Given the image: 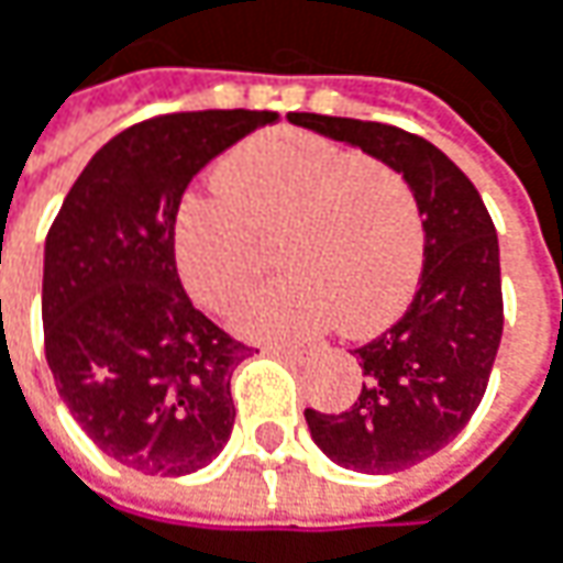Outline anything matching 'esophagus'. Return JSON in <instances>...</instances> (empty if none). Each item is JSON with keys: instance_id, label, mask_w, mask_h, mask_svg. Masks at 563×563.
Instances as JSON below:
<instances>
[{"instance_id": "34e87169", "label": "esophagus", "mask_w": 563, "mask_h": 563, "mask_svg": "<svg viewBox=\"0 0 563 563\" xmlns=\"http://www.w3.org/2000/svg\"><path fill=\"white\" fill-rule=\"evenodd\" d=\"M264 353L274 355V358H302L299 350H289V346H264Z\"/></svg>"}]
</instances>
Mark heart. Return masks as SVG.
Masks as SVG:
<instances>
[{"mask_svg": "<svg viewBox=\"0 0 563 563\" xmlns=\"http://www.w3.org/2000/svg\"><path fill=\"white\" fill-rule=\"evenodd\" d=\"M286 277L235 314L255 340H302L340 321L350 333L387 324L422 264L416 188L384 159L308 132H267L223 159L217 185L176 217L188 292L233 308L261 277L264 242H280Z\"/></svg>", "mask_w": 563, "mask_h": 563, "instance_id": "heart-1", "label": "heart"}]
</instances>
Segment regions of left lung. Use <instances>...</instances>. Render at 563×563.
Here are the masks:
<instances>
[{"label": "left lung", "instance_id": "left-lung-1", "mask_svg": "<svg viewBox=\"0 0 563 563\" xmlns=\"http://www.w3.org/2000/svg\"><path fill=\"white\" fill-rule=\"evenodd\" d=\"M289 122L397 166L426 217L412 302L353 350L365 375L355 404L336 416L306 409L314 444L333 463L368 476L400 473L451 444L485 397L504 330L498 233L470 176L426 137L318 112H289Z\"/></svg>", "mask_w": 563, "mask_h": 563}]
</instances>
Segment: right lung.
I'll list each match as a JSON object with an SVG mask.
<instances>
[{"label": "right lung", "instance_id": "1", "mask_svg": "<svg viewBox=\"0 0 563 563\" xmlns=\"http://www.w3.org/2000/svg\"><path fill=\"white\" fill-rule=\"evenodd\" d=\"M277 119H144L90 157L46 233L43 343L56 390L100 451L144 476H188L233 434L230 380L252 346L185 296L176 213L210 159Z\"/></svg>", "mask_w": 563, "mask_h": 563}]
</instances>
